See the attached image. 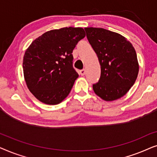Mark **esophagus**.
Here are the masks:
<instances>
[{
  "label": "esophagus",
  "mask_w": 157,
  "mask_h": 157,
  "mask_svg": "<svg viewBox=\"0 0 157 157\" xmlns=\"http://www.w3.org/2000/svg\"><path fill=\"white\" fill-rule=\"evenodd\" d=\"M85 74H86V71L84 69L80 71V75H81V76H84Z\"/></svg>",
  "instance_id": "34e87169"
}]
</instances>
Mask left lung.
Segmentation results:
<instances>
[{"label": "left lung", "mask_w": 157, "mask_h": 157, "mask_svg": "<svg viewBox=\"0 0 157 157\" xmlns=\"http://www.w3.org/2000/svg\"><path fill=\"white\" fill-rule=\"evenodd\" d=\"M89 44L97 55L101 77L94 93L106 101L124 96L136 81L139 62L132 44L121 34L101 28H85Z\"/></svg>", "instance_id": "1"}]
</instances>
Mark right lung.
<instances>
[{"label": "right lung", "instance_id": "obj_1", "mask_svg": "<svg viewBox=\"0 0 157 157\" xmlns=\"http://www.w3.org/2000/svg\"><path fill=\"white\" fill-rule=\"evenodd\" d=\"M85 36L82 28L51 30L25 50L23 76L28 89L38 101L56 105L67 97L78 77L73 68V50Z\"/></svg>", "mask_w": 157, "mask_h": 157}]
</instances>
